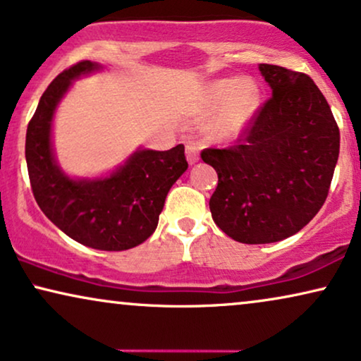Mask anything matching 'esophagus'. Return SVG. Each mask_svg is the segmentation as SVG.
Here are the masks:
<instances>
[{
	"instance_id": "obj_1",
	"label": "esophagus",
	"mask_w": 361,
	"mask_h": 361,
	"mask_svg": "<svg viewBox=\"0 0 361 361\" xmlns=\"http://www.w3.org/2000/svg\"><path fill=\"white\" fill-rule=\"evenodd\" d=\"M185 157L189 164H195L199 161V147L195 142H187L185 146Z\"/></svg>"
}]
</instances>
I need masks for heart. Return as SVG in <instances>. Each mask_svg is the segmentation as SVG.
I'll use <instances>...</instances> for the list:
<instances>
[{"label": "heart", "mask_w": 361, "mask_h": 361, "mask_svg": "<svg viewBox=\"0 0 361 361\" xmlns=\"http://www.w3.org/2000/svg\"><path fill=\"white\" fill-rule=\"evenodd\" d=\"M200 104L205 112L217 111L209 124V137L219 142L245 133L260 106V87L250 78H222L204 87Z\"/></svg>", "instance_id": "b5f03b06"}]
</instances>
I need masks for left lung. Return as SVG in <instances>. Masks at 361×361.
I'll return each instance as SVG.
<instances>
[{
  "label": "left lung",
  "mask_w": 361,
  "mask_h": 361,
  "mask_svg": "<svg viewBox=\"0 0 361 361\" xmlns=\"http://www.w3.org/2000/svg\"><path fill=\"white\" fill-rule=\"evenodd\" d=\"M272 97L235 146L204 149L219 176L209 207L233 240L272 243L302 231L324 205L338 161L340 130L307 74L260 64Z\"/></svg>",
  "instance_id": "8db88e82"
}]
</instances>
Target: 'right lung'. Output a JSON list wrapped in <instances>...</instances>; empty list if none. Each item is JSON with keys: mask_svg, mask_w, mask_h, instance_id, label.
<instances>
[{"mask_svg": "<svg viewBox=\"0 0 361 361\" xmlns=\"http://www.w3.org/2000/svg\"><path fill=\"white\" fill-rule=\"evenodd\" d=\"M101 69L99 63L81 61L49 84L27 124L26 164L36 202L56 227L91 249L119 252L152 235L187 161L179 144L169 151L139 147L123 166L94 179L61 169L53 147L54 112L73 81Z\"/></svg>", "mask_w": 361, "mask_h": 361, "instance_id": "1", "label": "right lung"}]
</instances>
